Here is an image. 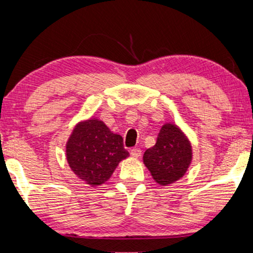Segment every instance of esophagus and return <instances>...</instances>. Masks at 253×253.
Wrapping results in <instances>:
<instances>
[{
  "instance_id": "esophagus-1",
  "label": "esophagus",
  "mask_w": 253,
  "mask_h": 253,
  "mask_svg": "<svg viewBox=\"0 0 253 253\" xmlns=\"http://www.w3.org/2000/svg\"><path fill=\"white\" fill-rule=\"evenodd\" d=\"M129 151H130V155L133 156V157H135V158L140 157L141 154H142V151H141L140 148H133V149H130Z\"/></svg>"
}]
</instances>
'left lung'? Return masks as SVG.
Listing matches in <instances>:
<instances>
[{
    "label": "left lung",
    "mask_w": 253,
    "mask_h": 253,
    "mask_svg": "<svg viewBox=\"0 0 253 253\" xmlns=\"http://www.w3.org/2000/svg\"><path fill=\"white\" fill-rule=\"evenodd\" d=\"M191 157V145L186 135L175 125L165 124L156 144L144 152L143 162L156 182L166 186L184 175Z\"/></svg>",
    "instance_id": "obj_1"
}]
</instances>
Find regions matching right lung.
<instances>
[{
  "mask_svg": "<svg viewBox=\"0 0 253 253\" xmlns=\"http://www.w3.org/2000/svg\"><path fill=\"white\" fill-rule=\"evenodd\" d=\"M123 137L101 120L78 124L66 144L67 163L77 176L90 186L109 180L120 161L128 157Z\"/></svg>",
  "mask_w": 253,
  "mask_h": 253,
  "instance_id": "right-lung-1",
  "label": "right lung"
}]
</instances>
